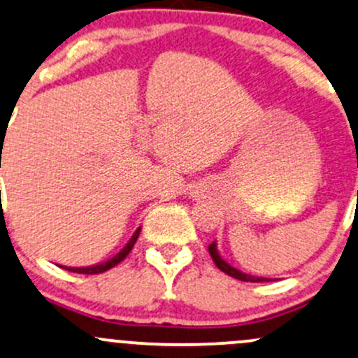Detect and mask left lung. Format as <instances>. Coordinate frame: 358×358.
Returning <instances> with one entry per match:
<instances>
[{"mask_svg": "<svg viewBox=\"0 0 358 358\" xmlns=\"http://www.w3.org/2000/svg\"><path fill=\"white\" fill-rule=\"evenodd\" d=\"M209 253H210L212 260H214V263H215V266H217L219 270H222L224 273L229 275V277L238 278V280H241V282H270V280H272V278H266V277H255V275L245 273V272H241V270L234 268L233 265H229V263H227V262L224 260V258L221 257V255H219L217 243H215V241H214V243H210V245H209Z\"/></svg>", "mask_w": 358, "mask_h": 358, "instance_id": "obj_1", "label": "left lung"}]
</instances>
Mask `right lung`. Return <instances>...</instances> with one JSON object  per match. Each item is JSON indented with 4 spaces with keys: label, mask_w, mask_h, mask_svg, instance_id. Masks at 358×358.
I'll return each instance as SVG.
<instances>
[{
    "label": "right lung",
    "mask_w": 358,
    "mask_h": 358,
    "mask_svg": "<svg viewBox=\"0 0 358 358\" xmlns=\"http://www.w3.org/2000/svg\"><path fill=\"white\" fill-rule=\"evenodd\" d=\"M139 233H141V227H137L136 233L132 234V238L129 239L127 245L122 248L119 253L115 255V257H112L110 260L103 262V263H98V265H92V266H62V268H66L68 272H74V273H85V275H95V273H101V272H107V270L113 268V266L117 265V263H120L124 260L125 257H127L129 253H131L132 246L136 245L137 238H139Z\"/></svg>",
    "instance_id": "right-lung-1"
}]
</instances>
